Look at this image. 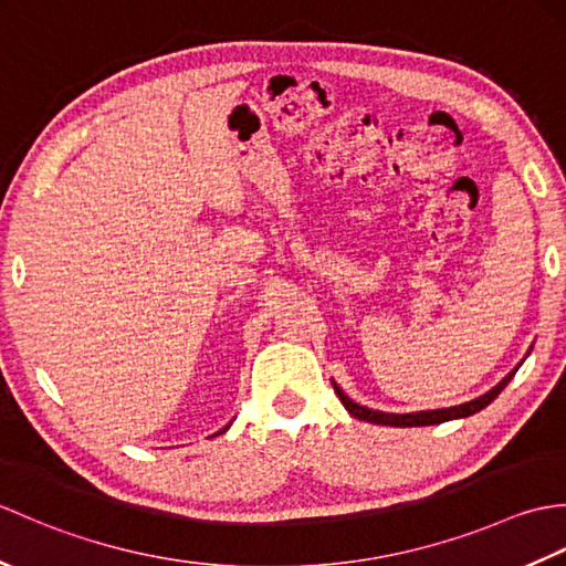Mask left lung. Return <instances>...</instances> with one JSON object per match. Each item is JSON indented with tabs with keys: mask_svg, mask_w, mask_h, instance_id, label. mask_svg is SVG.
<instances>
[{
	"mask_svg": "<svg viewBox=\"0 0 566 566\" xmlns=\"http://www.w3.org/2000/svg\"><path fill=\"white\" fill-rule=\"evenodd\" d=\"M515 367L513 371H509L506 377H503L494 389H489L486 394L479 396L474 401H467L460 406H450V408H436V411H416V413H384V411H375V408H367V406H359L357 401H353L350 396H347L338 384L333 381V389L338 394V399L343 401V406L347 408V413L359 418V420H367V423H377V426H394V428H416V426H438L444 423V420H454V418H467V416H474L486 408L491 401L496 399V396L506 389V384L513 379Z\"/></svg>",
	"mask_w": 566,
	"mask_h": 566,
	"instance_id": "1",
	"label": "left lung"
}]
</instances>
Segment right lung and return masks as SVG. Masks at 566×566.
<instances>
[{
  "mask_svg": "<svg viewBox=\"0 0 566 566\" xmlns=\"http://www.w3.org/2000/svg\"><path fill=\"white\" fill-rule=\"evenodd\" d=\"M228 428H231V423H228V426H226V428H223V430H219V432H213V436H221V432H226V430H228Z\"/></svg>",
  "mask_w": 566,
  "mask_h": 566,
  "instance_id": "1",
  "label": "right lung"
}]
</instances>
